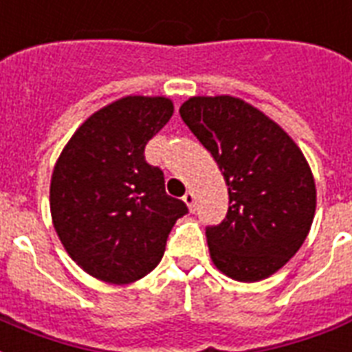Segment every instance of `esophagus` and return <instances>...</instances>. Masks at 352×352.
I'll return each instance as SVG.
<instances>
[{"mask_svg": "<svg viewBox=\"0 0 352 352\" xmlns=\"http://www.w3.org/2000/svg\"><path fill=\"white\" fill-rule=\"evenodd\" d=\"M184 202L189 206V210L195 211V192H192V191L186 192V197H184Z\"/></svg>", "mask_w": 352, "mask_h": 352, "instance_id": "esophagus-1", "label": "esophagus"}]
</instances>
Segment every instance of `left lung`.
I'll return each instance as SVG.
<instances>
[{"instance_id":"1","label":"left lung","mask_w":352,"mask_h":352,"mask_svg":"<svg viewBox=\"0 0 352 352\" xmlns=\"http://www.w3.org/2000/svg\"><path fill=\"white\" fill-rule=\"evenodd\" d=\"M179 115L228 186V213L206 228L211 260L239 282L271 276L305 243L316 213V184L300 148L239 98H189Z\"/></svg>"}]
</instances>
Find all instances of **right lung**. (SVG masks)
I'll use <instances>...</instances> for the list:
<instances>
[{"mask_svg": "<svg viewBox=\"0 0 352 352\" xmlns=\"http://www.w3.org/2000/svg\"><path fill=\"white\" fill-rule=\"evenodd\" d=\"M168 98L126 96L81 124L55 163L50 208L66 252L111 284L142 278L163 258L186 202L168 197L144 148L173 116Z\"/></svg>", "mask_w": 352, "mask_h": 352, "instance_id": "add662e5", "label": "right lung"}]
</instances>
